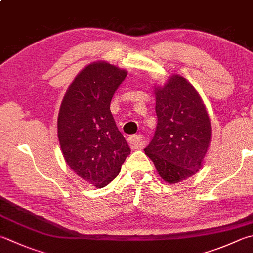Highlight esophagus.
<instances>
[{"label":"esophagus","instance_id":"esophagus-1","mask_svg":"<svg viewBox=\"0 0 253 253\" xmlns=\"http://www.w3.org/2000/svg\"><path fill=\"white\" fill-rule=\"evenodd\" d=\"M142 136L141 135H132L128 137V144L132 147V149H141L143 145V141H142Z\"/></svg>","mask_w":253,"mask_h":253}]
</instances>
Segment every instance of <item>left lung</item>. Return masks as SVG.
<instances>
[{"instance_id": "8db88e82", "label": "left lung", "mask_w": 253, "mask_h": 253, "mask_svg": "<svg viewBox=\"0 0 253 253\" xmlns=\"http://www.w3.org/2000/svg\"><path fill=\"white\" fill-rule=\"evenodd\" d=\"M157 126L144 151L169 184L187 179L202 169L211 141V125L202 97L183 76L174 74L154 85Z\"/></svg>"}]
</instances>
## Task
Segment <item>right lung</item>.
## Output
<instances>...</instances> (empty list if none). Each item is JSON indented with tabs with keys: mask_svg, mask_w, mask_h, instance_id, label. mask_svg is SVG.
<instances>
[{
	"mask_svg": "<svg viewBox=\"0 0 253 253\" xmlns=\"http://www.w3.org/2000/svg\"><path fill=\"white\" fill-rule=\"evenodd\" d=\"M127 71L94 61L80 71L61 101L57 135L69 168L102 188L117 177L131 149L110 111L114 92Z\"/></svg>",
	"mask_w": 253,
	"mask_h": 253,
	"instance_id": "1",
	"label": "right lung"
}]
</instances>
